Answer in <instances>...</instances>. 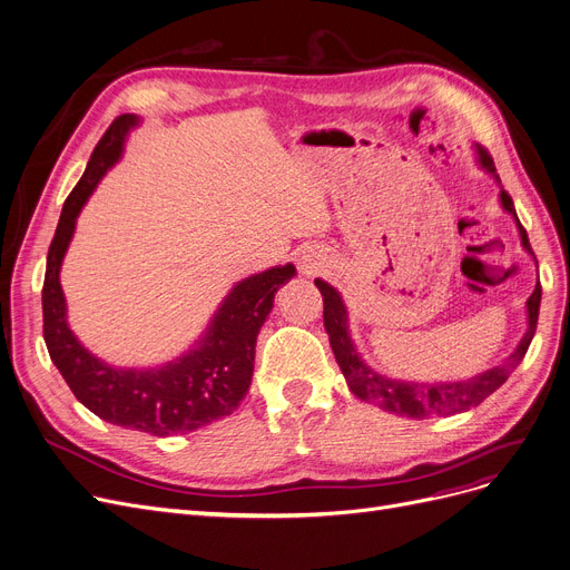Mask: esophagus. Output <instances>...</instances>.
<instances>
[{
	"instance_id": "obj_1",
	"label": "esophagus",
	"mask_w": 570,
	"mask_h": 570,
	"mask_svg": "<svg viewBox=\"0 0 570 570\" xmlns=\"http://www.w3.org/2000/svg\"><path fill=\"white\" fill-rule=\"evenodd\" d=\"M327 264H330L327 255H324L317 248H306L299 257V271H302V276H306V278L322 274V271L327 268Z\"/></svg>"
}]
</instances>
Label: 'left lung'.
Instances as JSON below:
<instances>
[{
    "mask_svg": "<svg viewBox=\"0 0 570 570\" xmlns=\"http://www.w3.org/2000/svg\"><path fill=\"white\" fill-rule=\"evenodd\" d=\"M475 159H478V167L484 174H490L501 185V178L494 167V159L478 144H475ZM499 202H501V208L514 218V225H518V232L522 238V248L533 257L527 229L522 227L518 213H514V204L503 187L499 193ZM315 285H317V289L322 294V302H324V330H327V334H330V345H332L334 357L345 375V383H347L350 392L362 401L381 405L383 411H387L392 415L411 417V420L464 413V411L473 409V405L482 403L492 392H497L508 381V375L520 366V362L527 355L531 338L535 334L540 294H543L540 283H535L533 294L527 299V332L520 338L518 347L510 352V357L503 360L499 366H492L473 377H466V381H456V383H413V381H396V377H387L383 373L373 371L362 360V355L355 347V341H352V336H350L347 308L343 304V296L338 294V289L332 287L330 283H324L322 278H315Z\"/></svg>",
    "mask_w": 570,
    "mask_h": 570,
    "instance_id": "8db88e82",
    "label": "left lung"
}]
</instances>
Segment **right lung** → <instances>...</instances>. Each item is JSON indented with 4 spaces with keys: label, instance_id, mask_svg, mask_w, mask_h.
I'll list each match as a JSON object with an SVG mask.
<instances>
[{
    "label": "right lung",
    "instance_id": "1",
    "mask_svg": "<svg viewBox=\"0 0 570 570\" xmlns=\"http://www.w3.org/2000/svg\"><path fill=\"white\" fill-rule=\"evenodd\" d=\"M139 122L141 118L134 114L114 120L62 206L46 259L43 338L52 364L88 411L125 429L169 436L202 429L238 409L253 383L257 334L274 308L276 292L296 276V268L294 264L271 266L238 281L213 313L202 338L171 362L148 368L111 366L83 347L69 330L60 268L76 218L104 174L122 157L127 134Z\"/></svg>",
    "mask_w": 570,
    "mask_h": 570
}]
</instances>
